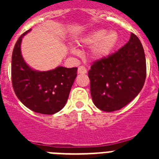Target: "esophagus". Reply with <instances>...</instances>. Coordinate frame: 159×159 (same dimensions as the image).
Segmentation results:
<instances>
[{
	"label": "esophagus",
	"instance_id": "obj_1",
	"mask_svg": "<svg viewBox=\"0 0 159 159\" xmlns=\"http://www.w3.org/2000/svg\"><path fill=\"white\" fill-rule=\"evenodd\" d=\"M87 69L84 66H80L78 67V74H86Z\"/></svg>",
	"mask_w": 159,
	"mask_h": 159
}]
</instances>
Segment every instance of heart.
Instances as JSON below:
<instances>
[{
    "label": "heart",
    "instance_id": "heart-1",
    "mask_svg": "<svg viewBox=\"0 0 159 159\" xmlns=\"http://www.w3.org/2000/svg\"><path fill=\"white\" fill-rule=\"evenodd\" d=\"M119 36L116 31H109L105 29H99L88 33L80 40V44L92 48L91 54L95 60H102L111 55L119 43ZM70 52L78 55V49L71 46Z\"/></svg>",
    "mask_w": 159,
    "mask_h": 159
}]
</instances>
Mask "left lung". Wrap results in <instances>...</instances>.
<instances>
[{
	"label": "left lung",
	"instance_id": "obj_1",
	"mask_svg": "<svg viewBox=\"0 0 159 159\" xmlns=\"http://www.w3.org/2000/svg\"><path fill=\"white\" fill-rule=\"evenodd\" d=\"M146 75L143 45L131 33L128 43L115 54L94 63L88 71L94 104L106 112L121 109L141 92Z\"/></svg>",
	"mask_w": 159,
	"mask_h": 159
}]
</instances>
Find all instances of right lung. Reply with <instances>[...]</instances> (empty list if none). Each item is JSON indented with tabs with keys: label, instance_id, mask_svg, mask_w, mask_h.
Here are the masks:
<instances>
[{
	"label": "right lung",
	"instance_id": "add662e5",
	"mask_svg": "<svg viewBox=\"0 0 159 159\" xmlns=\"http://www.w3.org/2000/svg\"><path fill=\"white\" fill-rule=\"evenodd\" d=\"M25 32L16 41L12 56V82L19 100L30 110L53 115L62 110L77 75V67L58 66L49 71H37L25 62L21 42Z\"/></svg>",
	"mask_w": 159,
	"mask_h": 159
}]
</instances>
